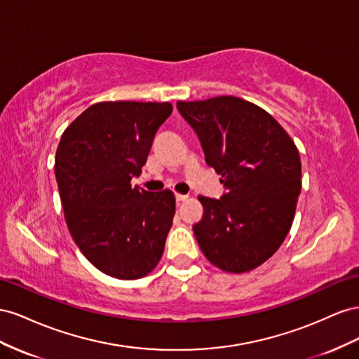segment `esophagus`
Segmentation results:
<instances>
[{
  "instance_id": "obj_1",
  "label": "esophagus",
  "mask_w": 359,
  "mask_h": 359,
  "mask_svg": "<svg viewBox=\"0 0 359 359\" xmlns=\"http://www.w3.org/2000/svg\"><path fill=\"white\" fill-rule=\"evenodd\" d=\"M188 198V196H185V194H176V200L177 201H185Z\"/></svg>"
}]
</instances>
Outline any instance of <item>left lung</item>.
Segmentation results:
<instances>
[{
    "label": "left lung",
    "mask_w": 359,
    "mask_h": 359,
    "mask_svg": "<svg viewBox=\"0 0 359 359\" xmlns=\"http://www.w3.org/2000/svg\"><path fill=\"white\" fill-rule=\"evenodd\" d=\"M177 109L227 189L219 200L198 196L203 218L192 230L200 248L224 272L252 271L290 231L301 194L298 147L269 112L236 96L179 100Z\"/></svg>",
    "instance_id": "left-lung-1"
}]
</instances>
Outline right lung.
Here are the masks:
<instances>
[{
  "label": "right lung",
  "instance_id": "1",
  "mask_svg": "<svg viewBox=\"0 0 359 359\" xmlns=\"http://www.w3.org/2000/svg\"><path fill=\"white\" fill-rule=\"evenodd\" d=\"M170 102H97L70 123L55 153L67 229L86 259L112 278L156 268L176 213L170 189L132 188Z\"/></svg>",
  "mask_w": 359,
  "mask_h": 359
}]
</instances>
